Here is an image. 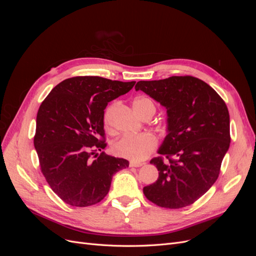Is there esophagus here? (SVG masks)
I'll return each instance as SVG.
<instances>
[{"label": "esophagus", "mask_w": 256, "mask_h": 256, "mask_svg": "<svg viewBox=\"0 0 256 256\" xmlns=\"http://www.w3.org/2000/svg\"><path fill=\"white\" fill-rule=\"evenodd\" d=\"M129 166H130L131 168H140V166H143V164H141V162H134V161H130Z\"/></svg>", "instance_id": "34e87169"}]
</instances>
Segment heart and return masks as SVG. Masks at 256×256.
<instances>
[{"label": "heart", "instance_id": "heart-1", "mask_svg": "<svg viewBox=\"0 0 256 256\" xmlns=\"http://www.w3.org/2000/svg\"><path fill=\"white\" fill-rule=\"evenodd\" d=\"M134 109L136 113L144 118L146 114H154L156 106L152 100L147 97H138L134 100ZM158 141L150 134L138 136H122L113 143L112 150L115 154L129 159L131 161H143L157 148Z\"/></svg>", "mask_w": 256, "mask_h": 256}]
</instances>
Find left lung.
<instances>
[{
  "label": "left lung",
  "instance_id": "obj_1",
  "mask_svg": "<svg viewBox=\"0 0 256 256\" xmlns=\"http://www.w3.org/2000/svg\"><path fill=\"white\" fill-rule=\"evenodd\" d=\"M138 90L168 112V134L158 150L160 156L150 160L159 177L143 188L144 196L160 207L189 206L219 177L230 142L228 106L212 86L191 76L138 81Z\"/></svg>",
  "mask_w": 256,
  "mask_h": 256
}]
</instances>
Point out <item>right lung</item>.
<instances>
[{"label": "right lung", "instance_id": "right-lung-1", "mask_svg": "<svg viewBox=\"0 0 256 256\" xmlns=\"http://www.w3.org/2000/svg\"><path fill=\"white\" fill-rule=\"evenodd\" d=\"M136 84L102 76H74L58 83L42 102L34 146L40 171L53 192L74 207L99 203L112 176L129 162L106 154L104 115L108 102ZM102 151L100 155L94 152Z\"/></svg>", "mask_w": 256, "mask_h": 256}]
</instances>
